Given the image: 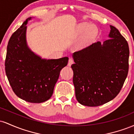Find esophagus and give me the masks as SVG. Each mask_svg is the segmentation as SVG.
Returning a JSON list of instances; mask_svg holds the SVG:
<instances>
[{
  "label": "esophagus",
  "instance_id": "obj_1",
  "mask_svg": "<svg viewBox=\"0 0 134 134\" xmlns=\"http://www.w3.org/2000/svg\"><path fill=\"white\" fill-rule=\"evenodd\" d=\"M74 63V60L72 58H69V62H68V66H70L72 64Z\"/></svg>",
  "mask_w": 134,
  "mask_h": 134
}]
</instances>
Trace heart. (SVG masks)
<instances>
[{"label":"heart","mask_w":134,"mask_h":134,"mask_svg":"<svg viewBox=\"0 0 134 134\" xmlns=\"http://www.w3.org/2000/svg\"><path fill=\"white\" fill-rule=\"evenodd\" d=\"M96 27L94 25H90L87 23L80 24L76 27V33L78 35L84 34L82 38L83 43L87 44L94 38L97 34Z\"/></svg>","instance_id":"b5f03b06"}]
</instances>
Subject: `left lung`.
I'll return each instance as SVG.
<instances>
[{
    "mask_svg": "<svg viewBox=\"0 0 134 134\" xmlns=\"http://www.w3.org/2000/svg\"><path fill=\"white\" fill-rule=\"evenodd\" d=\"M110 26L109 39L72 55L75 93L82 105L98 107L114 99L128 74V43L116 27Z\"/></svg>",
    "mask_w": 134,
    "mask_h": 134,
    "instance_id": "1",
    "label": "left lung"
}]
</instances>
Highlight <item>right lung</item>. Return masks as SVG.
I'll use <instances>...</instances> for the list:
<instances>
[{
	"label": "right lung",
	"instance_id": "right-lung-1",
	"mask_svg": "<svg viewBox=\"0 0 134 134\" xmlns=\"http://www.w3.org/2000/svg\"><path fill=\"white\" fill-rule=\"evenodd\" d=\"M29 18L12 35L7 48L6 76L14 93L23 100L33 103L51 98L60 72L68 63L67 57L44 59L28 47L26 30Z\"/></svg>",
	"mask_w": 134,
	"mask_h": 134
}]
</instances>
